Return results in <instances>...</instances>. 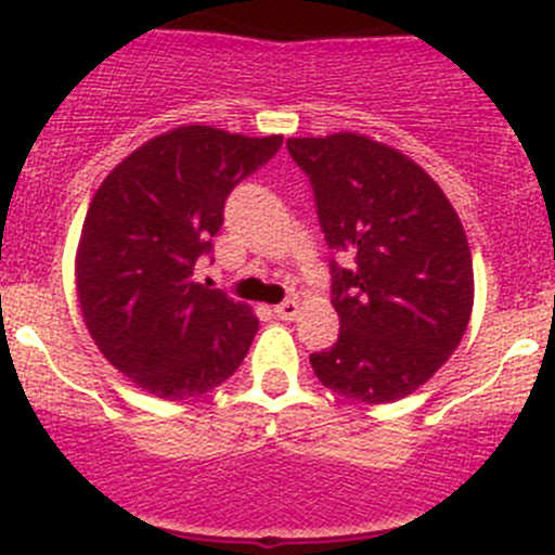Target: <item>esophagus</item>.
Listing matches in <instances>:
<instances>
[{"mask_svg": "<svg viewBox=\"0 0 555 555\" xmlns=\"http://www.w3.org/2000/svg\"><path fill=\"white\" fill-rule=\"evenodd\" d=\"M299 312H301V305L296 299L280 301V305L275 307V315L280 320H296V318H299Z\"/></svg>", "mask_w": 555, "mask_h": 555, "instance_id": "obj_1", "label": "esophagus"}]
</instances>
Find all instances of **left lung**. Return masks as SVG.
I'll list each match as a JSON object with an SVG mask.
<instances>
[{"label":"left lung","instance_id":"1","mask_svg":"<svg viewBox=\"0 0 555 555\" xmlns=\"http://www.w3.org/2000/svg\"><path fill=\"white\" fill-rule=\"evenodd\" d=\"M310 176L328 248L339 339L312 352L328 390L392 403L420 390L462 341L473 312L467 235L441 186L405 154L361 133L288 139Z\"/></svg>","mask_w":555,"mask_h":555}]
</instances>
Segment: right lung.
Masks as SVG:
<instances>
[{"label": "right lung", "instance_id": "right-lung-1", "mask_svg": "<svg viewBox=\"0 0 555 555\" xmlns=\"http://www.w3.org/2000/svg\"><path fill=\"white\" fill-rule=\"evenodd\" d=\"M283 135L181 125L130 152L90 199L74 280L82 320L114 369L165 401L230 379L259 318L194 267L224 224V199L275 157Z\"/></svg>", "mask_w": 555, "mask_h": 555}]
</instances>
